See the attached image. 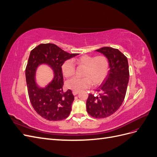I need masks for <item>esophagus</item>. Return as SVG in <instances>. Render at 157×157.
<instances>
[{
    "mask_svg": "<svg viewBox=\"0 0 157 157\" xmlns=\"http://www.w3.org/2000/svg\"><path fill=\"white\" fill-rule=\"evenodd\" d=\"M78 94V91H73V94L74 95V96H76V95H77Z\"/></svg>",
    "mask_w": 157,
    "mask_h": 157,
    "instance_id": "obj_1",
    "label": "esophagus"
}]
</instances>
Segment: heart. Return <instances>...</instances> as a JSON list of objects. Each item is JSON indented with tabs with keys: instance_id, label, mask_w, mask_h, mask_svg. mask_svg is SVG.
<instances>
[{
	"instance_id": "1",
	"label": "heart",
	"mask_w": 157,
	"mask_h": 157,
	"mask_svg": "<svg viewBox=\"0 0 157 157\" xmlns=\"http://www.w3.org/2000/svg\"><path fill=\"white\" fill-rule=\"evenodd\" d=\"M73 62L85 68L84 78L74 77L66 82V86L73 91H80L92 84L98 86L101 84L107 77L109 71V62L104 55L96 56L83 55L73 59ZM72 61L67 60L61 65V71L65 77L69 78L75 73V66Z\"/></svg>"
}]
</instances>
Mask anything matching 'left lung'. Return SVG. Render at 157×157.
I'll return each instance as SVG.
<instances>
[{
	"mask_svg": "<svg viewBox=\"0 0 157 157\" xmlns=\"http://www.w3.org/2000/svg\"><path fill=\"white\" fill-rule=\"evenodd\" d=\"M96 51L107 57L110 69L97 94H89L86 110L92 117L103 118L115 113L124 101L130 73L127 58L118 49L105 46Z\"/></svg>",
	"mask_w": 157,
	"mask_h": 157,
	"instance_id": "obj_1",
	"label": "left lung"
}]
</instances>
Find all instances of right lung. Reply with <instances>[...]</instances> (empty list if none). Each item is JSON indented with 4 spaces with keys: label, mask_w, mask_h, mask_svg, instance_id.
I'll list each match as a JSON object with an SVG mask.
<instances>
[{
    "label": "right lung",
    "mask_w": 157,
    "mask_h": 157,
    "mask_svg": "<svg viewBox=\"0 0 157 157\" xmlns=\"http://www.w3.org/2000/svg\"><path fill=\"white\" fill-rule=\"evenodd\" d=\"M77 54H69L56 44H40L31 52L25 69L28 95L31 105L40 116L50 121L67 118L74 100L72 91L63 92V77L61 65ZM50 65L55 72L54 80L44 89L37 86L34 75L39 64Z\"/></svg>",
    "instance_id": "obj_1"
}]
</instances>
